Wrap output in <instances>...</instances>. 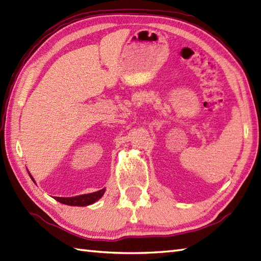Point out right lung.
I'll return each mask as SVG.
<instances>
[{"instance_id":"1","label":"right lung","mask_w":261,"mask_h":261,"mask_svg":"<svg viewBox=\"0 0 261 261\" xmlns=\"http://www.w3.org/2000/svg\"><path fill=\"white\" fill-rule=\"evenodd\" d=\"M30 177L32 178V181H34L31 174ZM105 193V189L97 191V192L94 193H88V194H82V195H77V196H72V198H59V196H55V200H57L60 203L67 204V205H74V206H86L95 203L96 201L99 200L101 196Z\"/></svg>"}]
</instances>
